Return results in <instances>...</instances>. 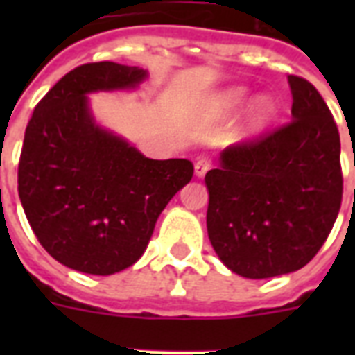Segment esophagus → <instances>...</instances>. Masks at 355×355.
Listing matches in <instances>:
<instances>
[{
	"label": "esophagus",
	"mask_w": 355,
	"mask_h": 355,
	"mask_svg": "<svg viewBox=\"0 0 355 355\" xmlns=\"http://www.w3.org/2000/svg\"><path fill=\"white\" fill-rule=\"evenodd\" d=\"M211 167V162L208 158H199V160L195 162V177L202 178L208 173V169Z\"/></svg>",
	"instance_id": "esophagus-1"
}]
</instances>
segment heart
Wrapping results in <instances>:
<instances>
[{
  "label": "heart",
  "mask_w": 355,
  "mask_h": 355,
  "mask_svg": "<svg viewBox=\"0 0 355 355\" xmlns=\"http://www.w3.org/2000/svg\"><path fill=\"white\" fill-rule=\"evenodd\" d=\"M248 104L243 114L241 127H239V138L250 139L259 136L270 127L278 116V103L270 94H261L252 99V92L247 86H232L227 90L219 92L214 96L210 103L211 112L219 118H232Z\"/></svg>",
  "instance_id": "b5f03b06"
}]
</instances>
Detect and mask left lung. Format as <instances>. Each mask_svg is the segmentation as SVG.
<instances>
[{"label": "left lung", "mask_w": 355, "mask_h": 355, "mask_svg": "<svg viewBox=\"0 0 355 355\" xmlns=\"http://www.w3.org/2000/svg\"><path fill=\"white\" fill-rule=\"evenodd\" d=\"M287 80L291 123L227 147L205 177L211 247L232 272L252 280L309 263L341 208V139L330 108L311 83Z\"/></svg>", "instance_id": "8db88e82"}]
</instances>
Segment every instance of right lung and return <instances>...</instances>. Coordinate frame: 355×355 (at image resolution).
<instances>
[{"label": "right lung", "mask_w": 355, "mask_h": 355, "mask_svg": "<svg viewBox=\"0 0 355 355\" xmlns=\"http://www.w3.org/2000/svg\"><path fill=\"white\" fill-rule=\"evenodd\" d=\"M147 77L108 60L79 66L25 128L19 200L42 247L69 269L108 276L136 263L167 202L193 177L189 160L147 158L92 112L90 96L138 90Z\"/></svg>", "instance_id": "obj_1"}]
</instances>
